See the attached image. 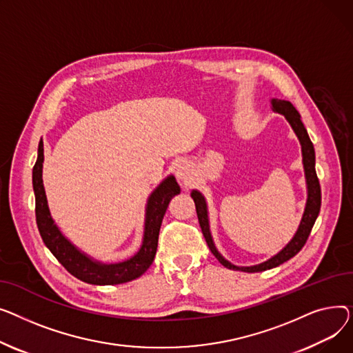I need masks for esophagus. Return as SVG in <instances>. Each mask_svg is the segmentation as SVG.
Returning a JSON list of instances; mask_svg holds the SVG:
<instances>
[{"instance_id": "1", "label": "esophagus", "mask_w": 353, "mask_h": 353, "mask_svg": "<svg viewBox=\"0 0 353 353\" xmlns=\"http://www.w3.org/2000/svg\"><path fill=\"white\" fill-rule=\"evenodd\" d=\"M175 175H176V178H178L179 181H182L183 183L191 182L192 178H194V172H192L191 165H190L188 162H186V161H181V162L176 165V168H175Z\"/></svg>"}]
</instances>
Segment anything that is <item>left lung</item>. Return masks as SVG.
Here are the masks:
<instances>
[{"label": "left lung", "instance_id": "obj_1", "mask_svg": "<svg viewBox=\"0 0 353 353\" xmlns=\"http://www.w3.org/2000/svg\"><path fill=\"white\" fill-rule=\"evenodd\" d=\"M271 108L274 112H278L285 117V119L289 122V125L292 127L295 135L299 139L301 148H302V163H303V171H305V179H306V191H307V198H306V205H305V211L301 219V223L298 226V230L292 239L289 241L282 250L274 255L272 258L266 259L265 262H261L258 265L252 266H238L231 263L230 261H226L219 251L216 250V246L214 243L212 235H211V228H210V216H208V205H206L205 196L198 191L194 190L191 192V196L195 202V208H196V215L199 219V225L202 234L205 236L206 243H208L211 252L215 255V258L228 269H234V271H242V272H262L266 271V269L275 268L286 261L295 256L306 242L310 231H312V226L319 215L321 211V185L319 179L316 176L315 171V150H314V143L310 141L307 131L303 125V122L301 121L299 112L295 110L289 101L285 99H278L272 98L271 99Z\"/></svg>", "mask_w": 353, "mask_h": 353}]
</instances>
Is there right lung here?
I'll use <instances>...</instances> for the list:
<instances>
[{"label":"right lung","mask_w":353,"mask_h":353,"mask_svg":"<svg viewBox=\"0 0 353 353\" xmlns=\"http://www.w3.org/2000/svg\"><path fill=\"white\" fill-rule=\"evenodd\" d=\"M43 163L44 143L41 139L38 145L37 162L32 168L35 216L41 238L59 263L79 281L92 285L125 283L147 272L157 254L158 235L163 215L167 212L171 199L181 192L175 176L168 175L148 196L147 206H145L143 236L138 252L125 261L107 263L94 259L78 250L54 222L43 183Z\"/></svg>","instance_id":"right-lung-1"}]
</instances>
